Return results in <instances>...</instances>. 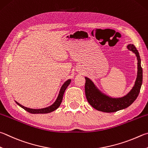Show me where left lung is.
I'll use <instances>...</instances> for the list:
<instances>
[{
  "mask_svg": "<svg viewBox=\"0 0 148 148\" xmlns=\"http://www.w3.org/2000/svg\"><path fill=\"white\" fill-rule=\"evenodd\" d=\"M128 50L133 52L136 56L137 76L135 85L127 95L120 98H112L104 94L96 87L90 79L85 77V91L86 98L91 106L96 110L105 112H114L125 109L132 104L139 95L142 83V68L141 60L137 49L133 45L127 46Z\"/></svg>",
  "mask_w": 148,
  "mask_h": 148,
  "instance_id": "1",
  "label": "left lung"
}]
</instances>
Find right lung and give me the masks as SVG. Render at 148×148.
Listing matches in <instances>:
<instances>
[{
  "label": "right lung",
  "mask_w": 148,
  "mask_h": 148,
  "mask_svg": "<svg viewBox=\"0 0 148 148\" xmlns=\"http://www.w3.org/2000/svg\"><path fill=\"white\" fill-rule=\"evenodd\" d=\"M71 82V79H69L68 80L63 83V85L61 86V87L60 88V92H59V95L58 96L57 98H56V101L53 102V103L51 105V106L45 107V108H42V109H31V108H28V107H26L22 106L20 103H18L17 101H16V103H17L18 106H19L21 107H22L23 109L26 110V111H28L29 113L32 114H46V113H49V112H52L55 110L57 109L60 106V105L61 103V101H62L63 100V96L64 95V92L66 90V88L69 85L70 83Z\"/></svg>",
  "instance_id": "right-lung-1"
}]
</instances>
